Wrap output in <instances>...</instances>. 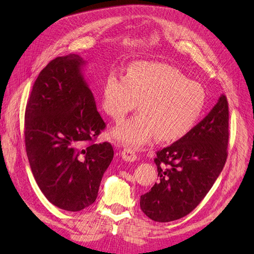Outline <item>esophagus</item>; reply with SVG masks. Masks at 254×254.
<instances>
[{"mask_svg": "<svg viewBox=\"0 0 254 254\" xmlns=\"http://www.w3.org/2000/svg\"><path fill=\"white\" fill-rule=\"evenodd\" d=\"M121 156H122V158L126 160V161H134V160H136V158H137V156L135 154V150L130 148V147L124 148L122 150Z\"/></svg>", "mask_w": 254, "mask_h": 254, "instance_id": "obj_1", "label": "esophagus"}]
</instances>
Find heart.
Masks as SVG:
<instances>
[{"mask_svg":"<svg viewBox=\"0 0 254 254\" xmlns=\"http://www.w3.org/2000/svg\"><path fill=\"white\" fill-rule=\"evenodd\" d=\"M141 113L113 131L120 141L139 146L157 136L175 142L186 136L201 118L206 104L203 86L180 69L159 62H135L127 74L110 72L102 91V108L113 120L122 121L138 106Z\"/></svg>","mask_w":254,"mask_h":254,"instance_id":"heart-1","label":"heart"}]
</instances>
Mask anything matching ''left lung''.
Wrapping results in <instances>:
<instances>
[{
  "mask_svg": "<svg viewBox=\"0 0 254 254\" xmlns=\"http://www.w3.org/2000/svg\"><path fill=\"white\" fill-rule=\"evenodd\" d=\"M227 97L218 102L186 136L156 152L158 182L141 195V209L154 222L187 216L213 187L228 156Z\"/></svg>",
  "mask_w": 254,
  "mask_h": 254,
  "instance_id": "8db88e82",
  "label": "left lung"
}]
</instances>
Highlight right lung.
Listing matches in <instances>:
<instances>
[{
	"mask_svg": "<svg viewBox=\"0 0 254 254\" xmlns=\"http://www.w3.org/2000/svg\"><path fill=\"white\" fill-rule=\"evenodd\" d=\"M83 59L58 57L38 75L25 110V146L38 187L62 209L78 212L98 195L113 158L109 142L95 141L106 123L80 74Z\"/></svg>",
	"mask_w": 254,
	"mask_h": 254,
	"instance_id": "1",
	"label": "right lung"
}]
</instances>
